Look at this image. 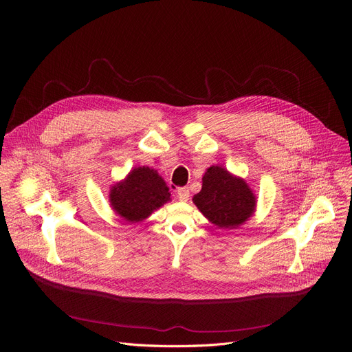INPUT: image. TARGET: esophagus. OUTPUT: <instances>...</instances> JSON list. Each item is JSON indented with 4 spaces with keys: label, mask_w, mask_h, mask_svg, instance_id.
<instances>
[{
    "label": "esophagus",
    "mask_w": 352,
    "mask_h": 352,
    "mask_svg": "<svg viewBox=\"0 0 352 352\" xmlns=\"http://www.w3.org/2000/svg\"><path fill=\"white\" fill-rule=\"evenodd\" d=\"M177 195L181 201H187L190 198V190L187 187H181L177 190Z\"/></svg>",
    "instance_id": "obj_1"
}]
</instances>
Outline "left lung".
<instances>
[{
	"label": "left lung",
	"mask_w": 352,
	"mask_h": 352,
	"mask_svg": "<svg viewBox=\"0 0 352 352\" xmlns=\"http://www.w3.org/2000/svg\"><path fill=\"white\" fill-rule=\"evenodd\" d=\"M192 201L212 224L228 230L244 224L255 208V197L247 182L217 165L202 177V188Z\"/></svg>",
	"instance_id": "8db88e82"
}]
</instances>
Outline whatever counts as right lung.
Returning <instances> with one entry per match:
<instances>
[{
	"mask_svg": "<svg viewBox=\"0 0 352 352\" xmlns=\"http://www.w3.org/2000/svg\"><path fill=\"white\" fill-rule=\"evenodd\" d=\"M170 191L157 171L138 166L129 173L125 181L117 184L109 194L111 206L128 223L151 215L153 211L170 201Z\"/></svg>",
	"mask_w": 352,
	"mask_h": 352,
	"instance_id": "obj_1",
	"label": "right lung"
}]
</instances>
